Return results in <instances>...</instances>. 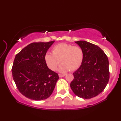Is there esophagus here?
I'll list each match as a JSON object with an SVG mask.
<instances>
[{
    "instance_id": "34e87169",
    "label": "esophagus",
    "mask_w": 121,
    "mask_h": 121,
    "mask_svg": "<svg viewBox=\"0 0 121 121\" xmlns=\"http://www.w3.org/2000/svg\"><path fill=\"white\" fill-rule=\"evenodd\" d=\"M65 76V74H59V77H64Z\"/></svg>"
}]
</instances>
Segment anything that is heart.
<instances>
[{
	"label": "heart",
	"mask_w": 121,
	"mask_h": 121,
	"mask_svg": "<svg viewBox=\"0 0 121 121\" xmlns=\"http://www.w3.org/2000/svg\"><path fill=\"white\" fill-rule=\"evenodd\" d=\"M52 52L46 53L44 59L48 67L53 71L56 70L60 62L62 63L59 69L61 73L75 71L82 63L83 51L79 46L62 43L53 46Z\"/></svg>",
	"instance_id": "b5f03b06"
}]
</instances>
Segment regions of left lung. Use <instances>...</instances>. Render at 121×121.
<instances>
[{"label":"left lung","instance_id":"left-lung-1","mask_svg":"<svg viewBox=\"0 0 121 121\" xmlns=\"http://www.w3.org/2000/svg\"><path fill=\"white\" fill-rule=\"evenodd\" d=\"M75 43L83 50L84 58L81 66L73 73L70 87L78 97L91 99L101 93L108 83V59L97 45L84 40Z\"/></svg>","mask_w":121,"mask_h":121}]
</instances>
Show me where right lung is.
Returning a JSON list of instances; mask_svg holds the SVG:
<instances>
[{
    "mask_svg": "<svg viewBox=\"0 0 121 121\" xmlns=\"http://www.w3.org/2000/svg\"><path fill=\"white\" fill-rule=\"evenodd\" d=\"M54 42L32 43L16 55L12 76L20 92L29 99H46L56 86L58 74L48 68L44 59Z\"/></svg>",
    "mask_w": 121,
    "mask_h": 121,
    "instance_id": "right-lung-1",
    "label": "right lung"
}]
</instances>
